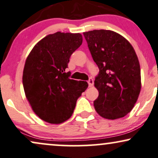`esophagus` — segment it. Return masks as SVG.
Masks as SVG:
<instances>
[{
  "instance_id": "obj_1",
  "label": "esophagus",
  "mask_w": 158,
  "mask_h": 158,
  "mask_svg": "<svg viewBox=\"0 0 158 158\" xmlns=\"http://www.w3.org/2000/svg\"><path fill=\"white\" fill-rule=\"evenodd\" d=\"M88 83H89V87L93 86V85H94V81H93V79L92 78L89 79V81H88Z\"/></svg>"
}]
</instances>
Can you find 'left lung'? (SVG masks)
Returning a JSON list of instances; mask_svg holds the SVG:
<instances>
[{"instance_id": "1", "label": "left lung", "mask_w": 158, "mask_h": 158, "mask_svg": "<svg viewBox=\"0 0 158 158\" xmlns=\"http://www.w3.org/2000/svg\"><path fill=\"white\" fill-rule=\"evenodd\" d=\"M99 72L94 86L99 96L95 110L107 119H117L131 111L141 88L139 58L124 36L110 30L83 33Z\"/></svg>"}]
</instances>
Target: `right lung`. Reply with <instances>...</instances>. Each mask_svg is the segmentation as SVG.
<instances>
[{"label":"right lung","instance_id":"add662e5","mask_svg":"<svg viewBox=\"0 0 158 158\" xmlns=\"http://www.w3.org/2000/svg\"><path fill=\"white\" fill-rule=\"evenodd\" d=\"M83 42L79 33L56 32L41 40L25 63L23 84L34 112L50 124L71 117L77 98L88 88L86 81L69 79L65 73L69 58Z\"/></svg>","mask_w":158,"mask_h":158}]
</instances>
